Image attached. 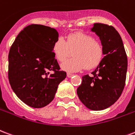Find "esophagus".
Returning <instances> with one entry per match:
<instances>
[{
	"label": "esophagus",
	"instance_id": "34e87169",
	"mask_svg": "<svg viewBox=\"0 0 135 135\" xmlns=\"http://www.w3.org/2000/svg\"><path fill=\"white\" fill-rule=\"evenodd\" d=\"M66 76H67V77H69V78H71V77H72L74 76V74H72L71 73H67V74H66Z\"/></svg>",
	"mask_w": 135,
	"mask_h": 135
}]
</instances>
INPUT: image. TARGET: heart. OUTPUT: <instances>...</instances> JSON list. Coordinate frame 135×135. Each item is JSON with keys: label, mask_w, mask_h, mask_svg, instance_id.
I'll list each match as a JSON object with an SVG mask.
<instances>
[{"label": "heart", "mask_w": 135, "mask_h": 135, "mask_svg": "<svg viewBox=\"0 0 135 135\" xmlns=\"http://www.w3.org/2000/svg\"><path fill=\"white\" fill-rule=\"evenodd\" d=\"M52 49L55 58L60 62L74 54V57L61 64L64 70L71 72L97 67L104 56L102 43L90 34L82 32L70 34L66 37V42L59 37L54 42Z\"/></svg>", "instance_id": "obj_1"}]
</instances>
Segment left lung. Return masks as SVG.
Instances as JSON below:
<instances>
[{
    "instance_id": "1",
    "label": "left lung",
    "mask_w": 135,
    "mask_h": 135,
    "mask_svg": "<svg viewBox=\"0 0 135 135\" xmlns=\"http://www.w3.org/2000/svg\"><path fill=\"white\" fill-rule=\"evenodd\" d=\"M101 40L105 56L91 76L82 77L77 95L85 106L101 110L114 104L125 88L127 57L122 38L112 25L95 23L91 29Z\"/></svg>"
}]
</instances>
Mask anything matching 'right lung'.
<instances>
[{
  "mask_svg": "<svg viewBox=\"0 0 135 135\" xmlns=\"http://www.w3.org/2000/svg\"><path fill=\"white\" fill-rule=\"evenodd\" d=\"M58 37L55 29L32 24L18 34L10 47L9 82L17 97L32 108H40L51 103L59 84L66 76L60 71L52 49Z\"/></svg>",
  "mask_w": 135,
  "mask_h": 135,
  "instance_id": "right-lung-1",
  "label": "right lung"
}]
</instances>
